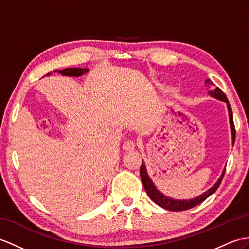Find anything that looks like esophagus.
I'll return each mask as SVG.
<instances>
[{
  "instance_id": "esophagus-1",
  "label": "esophagus",
  "mask_w": 249,
  "mask_h": 249,
  "mask_svg": "<svg viewBox=\"0 0 249 249\" xmlns=\"http://www.w3.org/2000/svg\"><path fill=\"white\" fill-rule=\"evenodd\" d=\"M135 147H136L135 142H134V141H131V139H129V141L124 142V145H123L124 150H125V151H132V150L135 149Z\"/></svg>"
}]
</instances>
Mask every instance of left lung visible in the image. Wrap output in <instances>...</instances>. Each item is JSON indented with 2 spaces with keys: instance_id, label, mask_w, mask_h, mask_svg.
Listing matches in <instances>:
<instances>
[{
  "instance_id": "1",
  "label": "left lung",
  "mask_w": 249,
  "mask_h": 249,
  "mask_svg": "<svg viewBox=\"0 0 249 249\" xmlns=\"http://www.w3.org/2000/svg\"><path fill=\"white\" fill-rule=\"evenodd\" d=\"M206 83L210 84V86H213V83L211 82L210 79H207L206 80ZM211 88V87H209ZM209 94L211 96L215 97V98L223 100L227 102V107H228V112H229V120H230V125H231V134H232V142H234V139H235V128H234V124H233V116H232V111H231V107H230L228 99L226 95L222 92V89L220 88H215L213 89L209 90ZM224 174H225V171L223 172V174L221 175V178H219V180L216 181V183L212 186L208 191H206L203 195H201L199 196L196 197L195 199H183V201H179V199H172V198H169L167 196H165L163 195L156 189L153 181L150 179V178L148 177V173L147 170H145V166L144 163H142V167H141V178H142V185L144 187L145 191H147L148 196H150V198L152 199V201L157 204L160 207L168 209V210H171V211H183V210H187V209H190L196 207V205L203 203L206 198L209 197L212 193H214L216 191L217 188L221 185V181L224 178Z\"/></svg>"
}]
</instances>
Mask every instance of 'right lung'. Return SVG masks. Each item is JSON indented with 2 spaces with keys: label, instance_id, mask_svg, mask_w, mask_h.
Instances as JSON below:
<instances>
[{
  "label": "right lung",
  "instance_id": "add662e5",
  "mask_svg": "<svg viewBox=\"0 0 249 249\" xmlns=\"http://www.w3.org/2000/svg\"><path fill=\"white\" fill-rule=\"evenodd\" d=\"M89 70L87 69H65V70H61V71H54V72H59V74L64 75V76H71V77H78V76H81L84 72L88 71ZM50 74H47V76Z\"/></svg>",
  "mask_w": 249,
  "mask_h": 249
}]
</instances>
